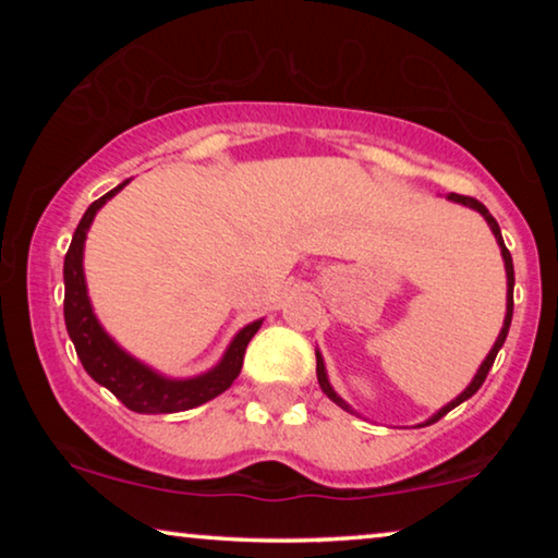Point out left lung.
<instances>
[{"label": "left lung", "instance_id": "1", "mask_svg": "<svg viewBox=\"0 0 558 558\" xmlns=\"http://www.w3.org/2000/svg\"><path fill=\"white\" fill-rule=\"evenodd\" d=\"M449 201H454V203H462V205H468V208H472V210H477V213H483V218L487 220V226L493 228V233H495V239H498V246H500V254H502V258H506V274H508V312H506V323H502V330H500V335H498V340H495V345H493V350L490 353H487V357L483 361V365H480V371H477V376L472 378V384L464 388V391L457 396V399L452 401V403H447L445 409L441 411H437V414H434L429 422L426 424H434V422H439L441 416L445 414H449V411H452L454 407H460L462 401H468L470 396H475L477 393V388L485 384V378H487V373H490V368H493V363H495V355H498V350L502 348V342H506V338H508V330H510V319H513V284H515V277H513V258H510V251L506 248V243H502V235H500V226H498V220H495L493 216H490V210L485 208L483 203L480 201H475V197H470V195H457V193H449L447 195ZM317 380H319V388H323V391L327 393V399H332L335 403H338L340 409H345V411H350V407L345 401L340 399L338 393L332 391V386H330V380H327V373H325V363H323V355L317 353Z\"/></svg>", "mask_w": 558, "mask_h": 558}]
</instances>
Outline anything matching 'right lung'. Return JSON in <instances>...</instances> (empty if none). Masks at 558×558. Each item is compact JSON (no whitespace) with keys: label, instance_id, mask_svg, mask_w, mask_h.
Wrapping results in <instances>:
<instances>
[{"label":"right lung","instance_id":"obj_1","mask_svg":"<svg viewBox=\"0 0 558 558\" xmlns=\"http://www.w3.org/2000/svg\"><path fill=\"white\" fill-rule=\"evenodd\" d=\"M126 182H121L119 187L109 190L104 197L90 203L88 210L83 213L78 228H75L71 248H68L63 264L65 327L88 376L94 378L96 384L109 388L126 409L136 411V414H174V411L201 407V403L223 393L226 388H231V384L241 373L243 353H246L248 340L258 332L262 319L246 325L239 335H235L231 348L226 350L223 361H220L216 368L205 373V376L187 380H170L157 376V373L149 371L147 365H142L140 361H134L132 355H126L124 350L104 332L94 310H90L86 294V279H83V241H86V231L90 220L96 216V210L101 208L109 197L117 195Z\"/></svg>","mask_w":558,"mask_h":558}]
</instances>
